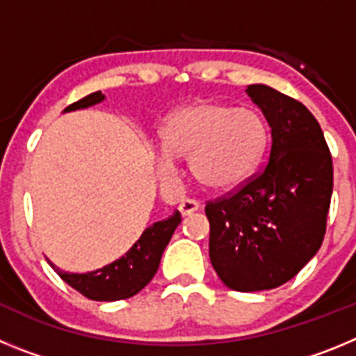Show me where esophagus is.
Wrapping results in <instances>:
<instances>
[{
  "label": "esophagus",
  "mask_w": 356,
  "mask_h": 356,
  "mask_svg": "<svg viewBox=\"0 0 356 356\" xmlns=\"http://www.w3.org/2000/svg\"><path fill=\"white\" fill-rule=\"evenodd\" d=\"M201 203L197 200H191V197H185V200L180 201V212L181 216H191L193 212H196V210H200Z\"/></svg>",
  "instance_id": "1"
}]
</instances>
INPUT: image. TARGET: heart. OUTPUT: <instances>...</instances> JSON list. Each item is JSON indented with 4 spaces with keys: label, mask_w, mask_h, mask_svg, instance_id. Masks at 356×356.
<instances>
[{
    "label": "heart",
    "mask_w": 356,
    "mask_h": 356,
    "mask_svg": "<svg viewBox=\"0 0 356 356\" xmlns=\"http://www.w3.org/2000/svg\"><path fill=\"white\" fill-rule=\"evenodd\" d=\"M269 140L266 119L251 106L200 102L175 110L160 130L162 176L172 159H187L194 178L210 191H232L254 175Z\"/></svg>",
    "instance_id": "obj_1"
}]
</instances>
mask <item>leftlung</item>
<instances>
[{"label": "left lung", "mask_w": 356, "mask_h": 356, "mask_svg": "<svg viewBox=\"0 0 356 356\" xmlns=\"http://www.w3.org/2000/svg\"><path fill=\"white\" fill-rule=\"evenodd\" d=\"M248 94L271 127L269 160L205 207L210 262L238 292L276 289L307 266L325 238L333 191L332 155L312 112L267 85Z\"/></svg>", "instance_id": "8db88e82"}]
</instances>
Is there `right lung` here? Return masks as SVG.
I'll use <instances>...</instances> for the list:
<instances>
[{"label": "right lung", "instance_id": "add662e5", "mask_svg": "<svg viewBox=\"0 0 356 356\" xmlns=\"http://www.w3.org/2000/svg\"><path fill=\"white\" fill-rule=\"evenodd\" d=\"M103 99H105V96L97 90V92L81 97L80 102L69 105L64 112L87 108V106L96 105V103L103 102ZM180 212H175L168 219L155 222L153 226L144 229L139 241L135 242L134 246L127 251V254H122L121 259L102 267V269H97V271L78 275V273L60 271L53 264L51 267L56 271V275L64 280L65 284L71 285L74 291H78L85 298H89V300H127V298H131L139 291H143L149 284L151 278L155 276L163 250L169 244L176 226L180 225Z\"/></svg>", "mask_w": 356, "mask_h": 356}]
</instances>
